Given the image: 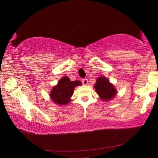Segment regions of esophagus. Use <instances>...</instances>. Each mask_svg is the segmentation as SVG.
Wrapping results in <instances>:
<instances>
[{
    "label": "esophagus",
    "mask_w": 158,
    "mask_h": 158,
    "mask_svg": "<svg viewBox=\"0 0 158 158\" xmlns=\"http://www.w3.org/2000/svg\"><path fill=\"white\" fill-rule=\"evenodd\" d=\"M81 82H82L83 84L85 85L88 84V82H89V81H88V79L86 78H84V79H81Z\"/></svg>",
    "instance_id": "34e87169"
}]
</instances>
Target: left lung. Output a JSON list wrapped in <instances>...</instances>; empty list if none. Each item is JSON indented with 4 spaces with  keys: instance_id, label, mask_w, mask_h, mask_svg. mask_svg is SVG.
<instances>
[{
    "instance_id": "8db88e82",
    "label": "left lung",
    "mask_w": 158,
    "mask_h": 158,
    "mask_svg": "<svg viewBox=\"0 0 158 158\" xmlns=\"http://www.w3.org/2000/svg\"><path fill=\"white\" fill-rule=\"evenodd\" d=\"M95 89L100 98L103 100H109L116 94V90L109 80L104 77H100L97 79Z\"/></svg>"
}]
</instances>
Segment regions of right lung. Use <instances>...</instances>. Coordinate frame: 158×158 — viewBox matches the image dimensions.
I'll list each match as a JSON object with an SVG mask.
<instances>
[{
    "mask_svg": "<svg viewBox=\"0 0 158 158\" xmlns=\"http://www.w3.org/2000/svg\"><path fill=\"white\" fill-rule=\"evenodd\" d=\"M81 84L79 81H72L68 77H64L59 80L58 85L52 89L50 93L51 98L57 105H67L70 101L74 88Z\"/></svg>",
    "mask_w": 158,
    "mask_h": 158,
    "instance_id": "1",
    "label": "right lung"
}]
</instances>
